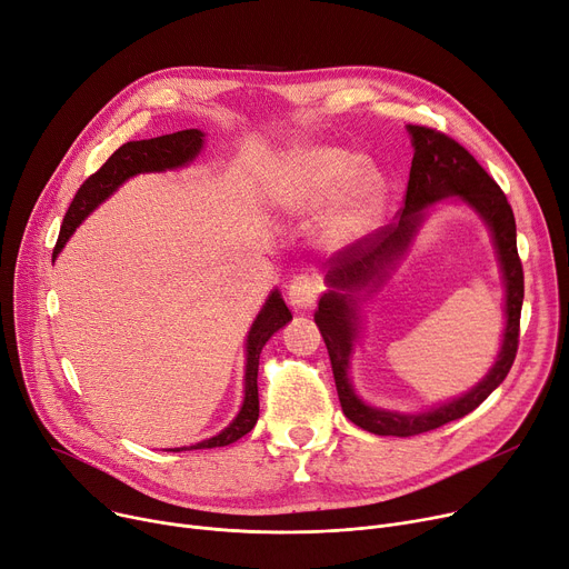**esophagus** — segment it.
I'll use <instances>...</instances> for the list:
<instances>
[{
	"instance_id": "obj_1",
	"label": "esophagus",
	"mask_w": 569,
	"mask_h": 569,
	"mask_svg": "<svg viewBox=\"0 0 569 569\" xmlns=\"http://www.w3.org/2000/svg\"><path fill=\"white\" fill-rule=\"evenodd\" d=\"M323 289V282L319 276H310V273H300L296 276L289 287H287V296H289V303L296 308V310H310L317 298H319V291Z\"/></svg>"
}]
</instances>
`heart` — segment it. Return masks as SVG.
<instances>
[{
	"instance_id": "b5f03b06",
	"label": "heart",
	"mask_w": 569,
	"mask_h": 569,
	"mask_svg": "<svg viewBox=\"0 0 569 569\" xmlns=\"http://www.w3.org/2000/svg\"><path fill=\"white\" fill-rule=\"evenodd\" d=\"M271 207L310 213L332 202L319 222L317 239L328 250L360 243L377 229L386 181L379 170L338 147H298L280 158L266 186Z\"/></svg>"
}]
</instances>
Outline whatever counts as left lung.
<instances>
[{"instance_id":"obj_1","label":"left lung","mask_w":569,"mask_h":569,"mask_svg":"<svg viewBox=\"0 0 569 569\" xmlns=\"http://www.w3.org/2000/svg\"><path fill=\"white\" fill-rule=\"evenodd\" d=\"M407 130L413 144V160L405 209L397 213V222L381 227L372 239L349 246L328 261V291L319 298V310L315 312V321L330 356L332 377H336L345 416L353 425L379 433V437H416V433L431 431L478 409L503 383L515 362L523 303L517 224L503 190L469 151L443 132L411 123ZM452 196L473 208L490 227L501 272L505 273L507 330L497 362L469 393L420 415H399L365 406L355 395L348 377L350 356L359 331V303L365 295L373 292L385 281L393 263L406 253L428 209Z\"/></svg>"}]
</instances>
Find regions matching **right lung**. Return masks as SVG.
<instances>
[{
  "label": "right lung",
  "instance_id": "right-lung-1",
  "mask_svg": "<svg viewBox=\"0 0 569 569\" xmlns=\"http://www.w3.org/2000/svg\"><path fill=\"white\" fill-rule=\"evenodd\" d=\"M204 147V132L190 128V130H179L172 132V136H160L151 140H140V142H126L119 147L106 164L100 167L96 174H91L73 197V202L63 216V224L59 231V239L54 246L52 257H57L63 246L69 243L73 237V231L82 224V220L98 209L106 199L117 192L121 183H126L130 177L147 174V172H167V170H179V167L190 164L199 151ZM291 321V312L284 306L282 293L273 289L266 298L263 308L259 310L257 319L252 321L248 330V340H246V390H243V405L233 418L220 433L216 437L199 441L190 448H174L172 452L181 450H204V448H222L233 441H239L241 437L257 425L259 418V392H257V372H259V353L263 345L271 340L273 332H278L284 323Z\"/></svg>",
  "mask_w": 569,
  "mask_h": 569
}]
</instances>
